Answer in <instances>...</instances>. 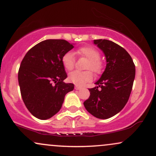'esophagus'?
Wrapping results in <instances>:
<instances>
[{
    "instance_id": "34e87169",
    "label": "esophagus",
    "mask_w": 156,
    "mask_h": 156,
    "mask_svg": "<svg viewBox=\"0 0 156 156\" xmlns=\"http://www.w3.org/2000/svg\"><path fill=\"white\" fill-rule=\"evenodd\" d=\"M75 89H76V90H80V89H82V87H79V86H76V87H75Z\"/></svg>"
}]
</instances>
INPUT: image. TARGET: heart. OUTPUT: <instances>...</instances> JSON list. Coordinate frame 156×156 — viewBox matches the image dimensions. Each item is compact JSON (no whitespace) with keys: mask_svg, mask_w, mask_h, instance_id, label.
<instances>
[{"mask_svg":"<svg viewBox=\"0 0 156 156\" xmlns=\"http://www.w3.org/2000/svg\"><path fill=\"white\" fill-rule=\"evenodd\" d=\"M77 53L80 56H83L88 59L86 69H91L95 73H99L101 71L102 64L100 61V53L94 48L90 46H85L80 48L77 51ZM62 62L64 67L67 70H72L74 67L76 58L74 54L71 52H67L64 53L62 58ZM93 78L92 73L90 70L83 71H73L69 75V80L73 83L78 86H83L87 82L92 80Z\"/></svg>","mask_w":156,"mask_h":156,"instance_id":"heart-1","label":"heart"}]
</instances>
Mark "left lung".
<instances>
[{
  "label": "left lung",
  "instance_id": "obj_1",
  "mask_svg": "<svg viewBox=\"0 0 156 156\" xmlns=\"http://www.w3.org/2000/svg\"><path fill=\"white\" fill-rule=\"evenodd\" d=\"M94 44L104 53L106 67L97 87L89 89L90 96L83 105L94 117L105 119L126 105L135 78V64L129 53L112 41L95 39Z\"/></svg>",
  "mask_w": 156,
  "mask_h": 156
}]
</instances>
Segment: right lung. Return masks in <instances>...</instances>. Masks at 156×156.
Listing matches in <instances>:
<instances>
[{"label":"right lung","instance_id":"right-lung-1","mask_svg":"<svg viewBox=\"0 0 156 156\" xmlns=\"http://www.w3.org/2000/svg\"><path fill=\"white\" fill-rule=\"evenodd\" d=\"M74 48L64 39H47L31 48L18 71L21 96L35 117L48 119L59 112L65 94L74 89L63 80L67 75L62 64L64 53Z\"/></svg>","mask_w":156,"mask_h":156}]
</instances>
